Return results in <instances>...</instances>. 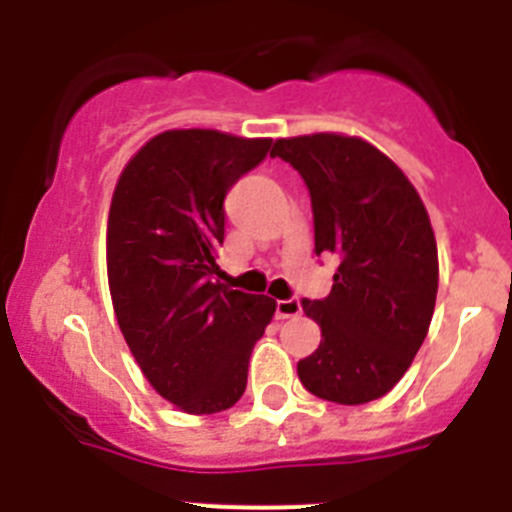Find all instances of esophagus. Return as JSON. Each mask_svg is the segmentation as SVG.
I'll list each match as a JSON object with an SVG mask.
<instances>
[{
    "label": "esophagus",
    "instance_id": "esophagus-1",
    "mask_svg": "<svg viewBox=\"0 0 512 512\" xmlns=\"http://www.w3.org/2000/svg\"><path fill=\"white\" fill-rule=\"evenodd\" d=\"M302 312L300 297H289V300H277V318L287 320V318H297Z\"/></svg>",
    "mask_w": 512,
    "mask_h": 512
}]
</instances>
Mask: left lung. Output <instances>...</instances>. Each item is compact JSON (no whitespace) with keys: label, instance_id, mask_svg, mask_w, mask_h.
Here are the masks:
<instances>
[{"label":"left lung","instance_id":"obj_1","mask_svg":"<svg viewBox=\"0 0 512 512\" xmlns=\"http://www.w3.org/2000/svg\"><path fill=\"white\" fill-rule=\"evenodd\" d=\"M271 156L287 161L310 192L315 253L338 256L330 295L302 302L323 341L297 364L300 382L338 405L377 400L408 372L436 307L428 212L408 176L361 138H282Z\"/></svg>","mask_w":512,"mask_h":512}]
</instances>
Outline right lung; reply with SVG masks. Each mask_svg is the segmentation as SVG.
I'll return each instance as SVG.
<instances>
[{"label": "right lung", "instance_id": "right-lung-1", "mask_svg": "<svg viewBox=\"0 0 512 512\" xmlns=\"http://www.w3.org/2000/svg\"><path fill=\"white\" fill-rule=\"evenodd\" d=\"M269 138L166 130L120 174L107 223L117 323L153 390L192 415L233 408L277 302L220 284L225 194Z\"/></svg>", "mask_w": 512, "mask_h": 512}]
</instances>
